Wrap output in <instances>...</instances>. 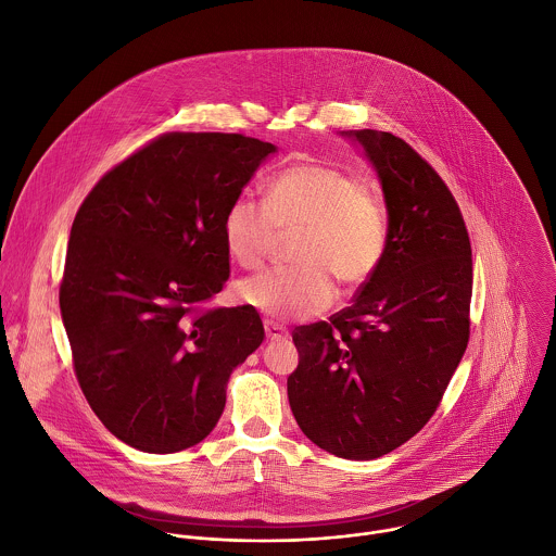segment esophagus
Here are the masks:
<instances>
[{"label":"esophagus","instance_id":"34e87169","mask_svg":"<svg viewBox=\"0 0 556 556\" xmlns=\"http://www.w3.org/2000/svg\"><path fill=\"white\" fill-rule=\"evenodd\" d=\"M263 328H265V334L269 341H276V339H287L289 332L278 324V321H271V319H265L263 321Z\"/></svg>","mask_w":556,"mask_h":556}]
</instances>
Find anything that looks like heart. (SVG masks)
I'll list each match as a JSON object with an SVG mask.
<instances>
[{"label": "heart", "mask_w": 556, "mask_h": 556, "mask_svg": "<svg viewBox=\"0 0 556 556\" xmlns=\"http://www.w3.org/2000/svg\"><path fill=\"white\" fill-rule=\"evenodd\" d=\"M293 267L243 278L237 295L258 313L285 321L326 311L337 282L354 291L379 269L388 241L386 202L348 170L326 164H293L265 187L263 204L239 195L222 217L230 256L245 269L265 263L278 237L293 235Z\"/></svg>", "instance_id": "obj_1"}]
</instances>
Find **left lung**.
I'll return each mask as SVG.
<instances>
[{
  "label": "left lung",
  "instance_id": "1",
  "mask_svg": "<svg viewBox=\"0 0 556 556\" xmlns=\"http://www.w3.org/2000/svg\"><path fill=\"white\" fill-rule=\"evenodd\" d=\"M348 136L377 168L390 241L352 306L293 330L300 363L287 392L319 448L375 459L427 425L466 352L472 248L451 189L405 140L370 129Z\"/></svg>",
  "mask_w": 556,
  "mask_h": 556
}]
</instances>
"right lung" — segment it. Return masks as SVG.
<instances>
[{
    "instance_id": "add662e5",
    "label": "right lung",
    "mask_w": 556,
    "mask_h": 556,
    "mask_svg": "<svg viewBox=\"0 0 556 556\" xmlns=\"http://www.w3.org/2000/svg\"><path fill=\"white\" fill-rule=\"evenodd\" d=\"M274 151L243 134H162L108 170L73 219L60 280L73 369L134 448L204 440L230 372L263 343L252 306L206 304L230 274L224 211Z\"/></svg>"
}]
</instances>
